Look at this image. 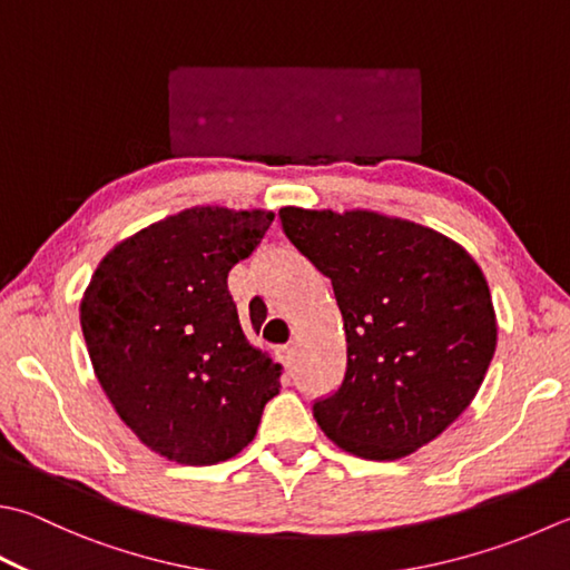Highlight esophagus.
<instances>
[{
	"mask_svg": "<svg viewBox=\"0 0 570 570\" xmlns=\"http://www.w3.org/2000/svg\"><path fill=\"white\" fill-rule=\"evenodd\" d=\"M295 352H297V345H295V342H289V345H283L281 350H277V357H281L289 367V364H293V360H295Z\"/></svg>",
	"mask_w": 570,
	"mask_h": 570,
	"instance_id": "obj_1",
	"label": "esophagus"
}]
</instances>
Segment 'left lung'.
Here are the masks:
<instances>
[{"label":"left lung","mask_w":570,"mask_h":570,"mask_svg":"<svg viewBox=\"0 0 570 570\" xmlns=\"http://www.w3.org/2000/svg\"><path fill=\"white\" fill-rule=\"evenodd\" d=\"M289 243L330 277L347 370L313 414L345 452L392 461L436 439L474 400L497 350L481 267L459 243L372 210L281 208Z\"/></svg>","instance_id":"obj_1"}]
</instances>
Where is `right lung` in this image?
Wrapping results in <instances>:
<instances>
[{
  "instance_id": "1",
  "label": "right lung",
  "mask_w": 570,
  "mask_h": 570,
  "mask_svg": "<svg viewBox=\"0 0 570 570\" xmlns=\"http://www.w3.org/2000/svg\"><path fill=\"white\" fill-rule=\"evenodd\" d=\"M271 210L188 208L118 243L81 299V330L116 414L151 452L210 466L253 442L283 367L245 337L228 273Z\"/></svg>"
}]
</instances>
